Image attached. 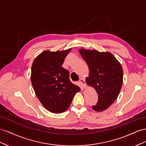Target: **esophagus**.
Wrapping results in <instances>:
<instances>
[{
  "label": "esophagus",
  "mask_w": 146,
  "mask_h": 146,
  "mask_svg": "<svg viewBox=\"0 0 146 146\" xmlns=\"http://www.w3.org/2000/svg\"><path fill=\"white\" fill-rule=\"evenodd\" d=\"M79 82H80V83L82 84L83 88H86V84L85 83V79H84L83 78H81L80 79V80H79Z\"/></svg>",
  "instance_id": "34e87169"
}]
</instances>
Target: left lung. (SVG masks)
Here are the masks:
<instances>
[{
    "label": "left lung",
    "mask_w": 146,
    "mask_h": 146,
    "mask_svg": "<svg viewBox=\"0 0 146 146\" xmlns=\"http://www.w3.org/2000/svg\"><path fill=\"white\" fill-rule=\"evenodd\" d=\"M79 52L89 68L86 83L98 94V103L92 108L96 111H103L115 101L120 92L123 83L122 66L109 52L80 48Z\"/></svg>",
    "instance_id": "8db88e82"
}]
</instances>
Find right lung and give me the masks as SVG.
<instances>
[{
  "mask_svg": "<svg viewBox=\"0 0 146 146\" xmlns=\"http://www.w3.org/2000/svg\"><path fill=\"white\" fill-rule=\"evenodd\" d=\"M71 50H44L32 64L30 79L35 92L43 107L52 113L68 110L74 96L80 90L70 82L69 71L61 66Z\"/></svg>",
  "mask_w": 146,
  "mask_h": 146,
  "instance_id": "1",
  "label": "right lung"
}]
</instances>
